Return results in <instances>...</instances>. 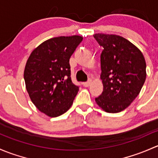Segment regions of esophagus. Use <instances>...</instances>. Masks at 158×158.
Returning <instances> with one entry per match:
<instances>
[{"label": "esophagus", "instance_id": "1", "mask_svg": "<svg viewBox=\"0 0 158 158\" xmlns=\"http://www.w3.org/2000/svg\"><path fill=\"white\" fill-rule=\"evenodd\" d=\"M91 82H92V80H91L90 78V79H88V81H87V82L84 83V87H89V86L90 85Z\"/></svg>", "mask_w": 158, "mask_h": 158}]
</instances>
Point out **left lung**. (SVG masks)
<instances>
[{
	"label": "left lung",
	"mask_w": 158,
	"mask_h": 158,
	"mask_svg": "<svg viewBox=\"0 0 158 158\" xmlns=\"http://www.w3.org/2000/svg\"><path fill=\"white\" fill-rule=\"evenodd\" d=\"M94 37L103 48L100 55L103 91L95 101L107 113H119L132 103L144 85V55L119 35L98 33Z\"/></svg>",
	"instance_id": "obj_1"
}]
</instances>
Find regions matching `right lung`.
Returning <instances> with one entry per match:
<instances>
[{
	"label": "right lung",
	"instance_id": "right-lung-1",
	"mask_svg": "<svg viewBox=\"0 0 158 158\" xmlns=\"http://www.w3.org/2000/svg\"><path fill=\"white\" fill-rule=\"evenodd\" d=\"M83 38L58 36L32 51L24 70L26 87L34 105L50 117L65 113L79 90L71 77L69 59Z\"/></svg>",
	"mask_w": 158,
	"mask_h": 158
}]
</instances>
